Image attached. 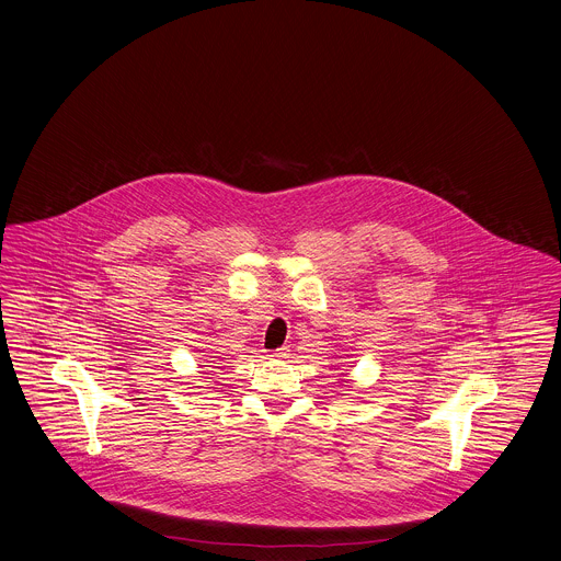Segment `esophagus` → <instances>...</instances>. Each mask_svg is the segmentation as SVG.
Returning <instances> with one entry per match:
<instances>
[{
    "instance_id": "esophagus-1",
    "label": "esophagus",
    "mask_w": 561,
    "mask_h": 561,
    "mask_svg": "<svg viewBox=\"0 0 561 561\" xmlns=\"http://www.w3.org/2000/svg\"><path fill=\"white\" fill-rule=\"evenodd\" d=\"M288 355H290V348H288V346H282V348H277V351L271 353V357H275V359H286Z\"/></svg>"
}]
</instances>
